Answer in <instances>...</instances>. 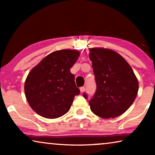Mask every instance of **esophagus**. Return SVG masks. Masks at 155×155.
Listing matches in <instances>:
<instances>
[{"instance_id":"esophagus-1","label":"esophagus","mask_w":155,"mask_h":155,"mask_svg":"<svg viewBox=\"0 0 155 155\" xmlns=\"http://www.w3.org/2000/svg\"><path fill=\"white\" fill-rule=\"evenodd\" d=\"M80 92H84V90H85V87H81L80 88Z\"/></svg>"}]
</instances>
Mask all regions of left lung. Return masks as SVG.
Segmentation results:
<instances>
[{
    "label": "left lung",
    "mask_w": 155,
    "mask_h": 155,
    "mask_svg": "<svg viewBox=\"0 0 155 155\" xmlns=\"http://www.w3.org/2000/svg\"><path fill=\"white\" fill-rule=\"evenodd\" d=\"M97 90L90 109L103 118H115L128 109L136 98L138 81L130 65L114 51L93 48L89 54ZM84 98L87 94L83 93Z\"/></svg>",
    "instance_id": "8db88e82"
}]
</instances>
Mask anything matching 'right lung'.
I'll return each instance as SVG.
<instances>
[{"label":"right lung","mask_w":155,"mask_h":155,"mask_svg":"<svg viewBox=\"0 0 155 155\" xmlns=\"http://www.w3.org/2000/svg\"><path fill=\"white\" fill-rule=\"evenodd\" d=\"M80 53L56 51L46 56L27 75L25 83L27 100L34 111L47 118L62 116L71 109L80 89L71 68Z\"/></svg>","instance_id":"obj_1"}]
</instances>
